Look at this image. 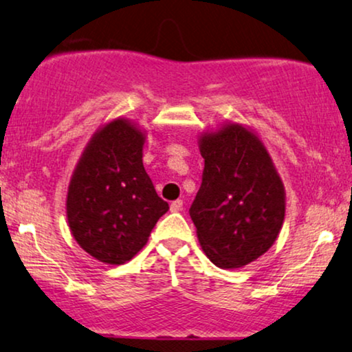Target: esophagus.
Here are the masks:
<instances>
[{
  "instance_id": "1",
  "label": "esophagus",
  "mask_w": 352,
  "mask_h": 352,
  "mask_svg": "<svg viewBox=\"0 0 352 352\" xmlns=\"http://www.w3.org/2000/svg\"><path fill=\"white\" fill-rule=\"evenodd\" d=\"M182 208H184V201H182V199H175V201L170 203L172 212H179V211H182Z\"/></svg>"
}]
</instances>
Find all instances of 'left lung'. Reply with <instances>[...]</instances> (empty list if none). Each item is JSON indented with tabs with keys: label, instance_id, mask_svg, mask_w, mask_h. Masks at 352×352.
<instances>
[{
	"label": "left lung",
	"instance_id": "left-lung-1",
	"mask_svg": "<svg viewBox=\"0 0 352 352\" xmlns=\"http://www.w3.org/2000/svg\"><path fill=\"white\" fill-rule=\"evenodd\" d=\"M204 170L190 216L204 253L224 270L252 263L284 221V186L258 138L230 123L199 140Z\"/></svg>",
	"mask_w": 352,
	"mask_h": 352
}]
</instances>
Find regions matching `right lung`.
<instances>
[{"instance_id":"1","label":"right lung","mask_w":352,"mask_h":352,"mask_svg":"<svg viewBox=\"0 0 352 352\" xmlns=\"http://www.w3.org/2000/svg\"><path fill=\"white\" fill-rule=\"evenodd\" d=\"M143 144L138 128L113 120L96 133L71 179L69 229L79 245L104 263L131 260L168 211L144 170Z\"/></svg>"}]
</instances>
